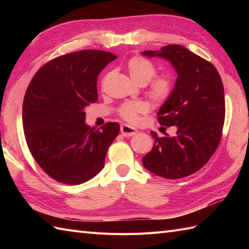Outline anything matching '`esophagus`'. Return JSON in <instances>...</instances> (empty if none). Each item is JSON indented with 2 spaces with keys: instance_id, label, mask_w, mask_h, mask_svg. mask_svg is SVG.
I'll list each match as a JSON object with an SVG mask.
<instances>
[{
  "instance_id": "esophagus-1",
  "label": "esophagus",
  "mask_w": 249,
  "mask_h": 249,
  "mask_svg": "<svg viewBox=\"0 0 249 249\" xmlns=\"http://www.w3.org/2000/svg\"><path fill=\"white\" fill-rule=\"evenodd\" d=\"M121 133L125 137H130V136H134L138 133V130L128 124H122L121 125Z\"/></svg>"
}]
</instances>
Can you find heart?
<instances>
[{
    "mask_svg": "<svg viewBox=\"0 0 249 249\" xmlns=\"http://www.w3.org/2000/svg\"><path fill=\"white\" fill-rule=\"evenodd\" d=\"M128 72L131 79L136 83H149L156 76V68L150 61L144 57L135 56L128 62ZM172 92L171 82L166 78H158L153 81L150 88L151 96L158 100L165 102L170 96ZM147 111V106L142 102H130L122 105L119 109V114L124 120L130 123H137L140 119V114H143Z\"/></svg>",
    "mask_w": 249,
    "mask_h": 249,
    "instance_id": "b5f03b06",
    "label": "heart"
}]
</instances>
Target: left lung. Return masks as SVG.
<instances>
[{
  "label": "left lung",
  "instance_id": "obj_1",
  "mask_svg": "<svg viewBox=\"0 0 249 249\" xmlns=\"http://www.w3.org/2000/svg\"><path fill=\"white\" fill-rule=\"evenodd\" d=\"M142 55L171 63L178 78L170 96L158 110L160 125L176 126V137H158L142 158L145 169L165 178H181L200 170L217 149L225 121V94L213 64L179 45Z\"/></svg>",
  "mask_w": 249,
  "mask_h": 249
}]
</instances>
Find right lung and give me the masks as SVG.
Here are the masks:
<instances>
[{
	"label": "right lung",
	"mask_w": 249,
	"mask_h": 249,
	"mask_svg": "<svg viewBox=\"0 0 249 249\" xmlns=\"http://www.w3.org/2000/svg\"><path fill=\"white\" fill-rule=\"evenodd\" d=\"M115 59L102 50L71 52L46 63L29 84L22 107L26 143L39 167L57 182L82 184L104 168L120 125L89 127L84 110L97 102V76Z\"/></svg>",
	"instance_id": "obj_1"
}]
</instances>
